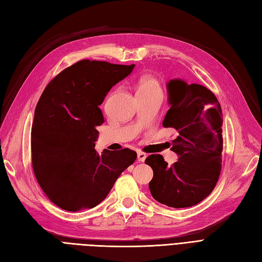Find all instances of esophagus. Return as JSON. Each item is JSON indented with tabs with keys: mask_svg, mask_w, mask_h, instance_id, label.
Listing matches in <instances>:
<instances>
[{
	"mask_svg": "<svg viewBox=\"0 0 262 262\" xmlns=\"http://www.w3.org/2000/svg\"><path fill=\"white\" fill-rule=\"evenodd\" d=\"M146 157H147V155H146L145 152H143V151H138V154H137V159H138V162H140V163L145 162Z\"/></svg>",
	"mask_w": 262,
	"mask_h": 262,
	"instance_id": "34e87169",
	"label": "esophagus"
}]
</instances>
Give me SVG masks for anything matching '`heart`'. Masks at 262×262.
I'll return each instance as SVG.
<instances>
[{"mask_svg":"<svg viewBox=\"0 0 262 262\" xmlns=\"http://www.w3.org/2000/svg\"><path fill=\"white\" fill-rule=\"evenodd\" d=\"M154 92H160L159 85L156 79L151 77H144L139 83L138 94L140 93H154Z\"/></svg>","mask_w":262,"mask_h":262,"instance_id":"obj_1","label":"heart"}]
</instances>
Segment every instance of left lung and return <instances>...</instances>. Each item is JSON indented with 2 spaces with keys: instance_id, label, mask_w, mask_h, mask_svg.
Returning <instances> with one entry per match:
<instances>
[{
  "instance_id": "8db88e82",
  "label": "left lung",
  "mask_w": 262,
  "mask_h": 262,
  "mask_svg": "<svg viewBox=\"0 0 262 262\" xmlns=\"http://www.w3.org/2000/svg\"><path fill=\"white\" fill-rule=\"evenodd\" d=\"M168 104L163 126L178 136L171 150L178 162L168 166L156 154L146 158L154 177L149 189L154 199L172 208L191 207L213 190L221 169L223 112L216 96L207 87L183 79L167 83Z\"/></svg>"
}]
</instances>
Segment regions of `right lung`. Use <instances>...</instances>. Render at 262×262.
Returning a JSON list of instances; mask_svg holds the SVG:
<instances>
[{
  "label": "right lung",
  "mask_w": 262,
  "mask_h": 262,
  "mask_svg": "<svg viewBox=\"0 0 262 262\" xmlns=\"http://www.w3.org/2000/svg\"><path fill=\"white\" fill-rule=\"evenodd\" d=\"M135 65L83 59L50 82L34 112L32 165L37 183L53 204L67 211L93 208L106 198L137 158L125 148L102 155L95 150L99 108L107 93Z\"/></svg>",
  "instance_id": "add662e5"
}]
</instances>
